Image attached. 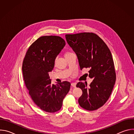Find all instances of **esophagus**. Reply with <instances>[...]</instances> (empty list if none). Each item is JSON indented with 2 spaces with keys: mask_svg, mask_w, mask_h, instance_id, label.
<instances>
[{
  "mask_svg": "<svg viewBox=\"0 0 134 134\" xmlns=\"http://www.w3.org/2000/svg\"><path fill=\"white\" fill-rule=\"evenodd\" d=\"M71 85L72 87H76V83H72L71 84Z\"/></svg>",
  "mask_w": 134,
  "mask_h": 134,
  "instance_id": "esophagus-1",
  "label": "esophagus"
}]
</instances>
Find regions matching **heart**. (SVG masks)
<instances>
[{
    "label": "heart",
    "instance_id": "heart-1",
    "mask_svg": "<svg viewBox=\"0 0 134 134\" xmlns=\"http://www.w3.org/2000/svg\"><path fill=\"white\" fill-rule=\"evenodd\" d=\"M70 52H66L65 53V55H68V54H70Z\"/></svg>",
    "mask_w": 134,
    "mask_h": 134
}]
</instances>
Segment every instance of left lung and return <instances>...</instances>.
<instances>
[{
	"label": "left lung",
	"instance_id": "left-lung-1",
	"mask_svg": "<svg viewBox=\"0 0 134 134\" xmlns=\"http://www.w3.org/2000/svg\"><path fill=\"white\" fill-rule=\"evenodd\" d=\"M65 36L77 55L81 70L90 68L88 76L93 79L89 86L83 82L76 85L83 92L79 99V104L87 110H97L107 101L116 82L111 51L101 38L93 33L66 34Z\"/></svg>",
	"mask_w": 134,
	"mask_h": 134
}]
</instances>
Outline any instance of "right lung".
Listing matches in <instances>:
<instances>
[{"instance_id": "right-lung-1", "label": "right lung", "mask_w": 134, "mask_h": 134, "mask_svg": "<svg viewBox=\"0 0 134 134\" xmlns=\"http://www.w3.org/2000/svg\"><path fill=\"white\" fill-rule=\"evenodd\" d=\"M65 44V41L60 36H41L31 45L23 60V78L29 94L37 106L48 112L61 109L70 90L69 82L52 84L49 76L57 56Z\"/></svg>"}]
</instances>
